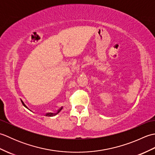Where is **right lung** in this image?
Here are the masks:
<instances>
[{
    "label": "right lung",
    "mask_w": 155,
    "mask_h": 155,
    "mask_svg": "<svg viewBox=\"0 0 155 155\" xmlns=\"http://www.w3.org/2000/svg\"><path fill=\"white\" fill-rule=\"evenodd\" d=\"M21 102H22V104L23 105H24V106L25 107H27V106H26V105H25V104L24 103H23V102L21 101ZM62 107H61V108H59V109L57 110V113H47V114H46V116H47V117H53V116H54V115H56V114H57L58 113H59V112H60L61 110H62Z\"/></svg>",
    "instance_id": "right-lung-1"
}]
</instances>
